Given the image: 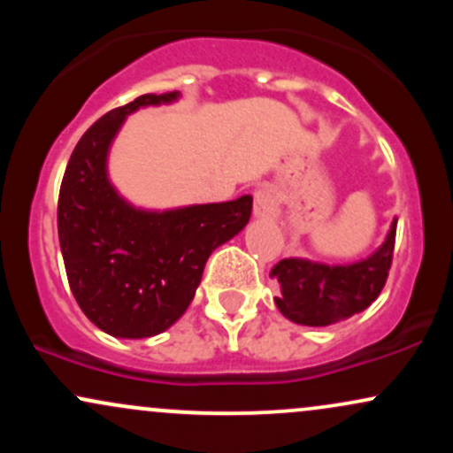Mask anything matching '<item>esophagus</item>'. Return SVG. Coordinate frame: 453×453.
I'll list each match as a JSON object with an SVG mask.
<instances>
[{"label":"esophagus","instance_id":"obj_1","mask_svg":"<svg viewBox=\"0 0 453 453\" xmlns=\"http://www.w3.org/2000/svg\"><path fill=\"white\" fill-rule=\"evenodd\" d=\"M253 212L259 219H277L279 217V202L270 189H256L253 194Z\"/></svg>","mask_w":453,"mask_h":453}]
</instances>
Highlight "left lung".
<instances>
[{"label": "left lung", "mask_w": 453, "mask_h": 453, "mask_svg": "<svg viewBox=\"0 0 453 453\" xmlns=\"http://www.w3.org/2000/svg\"><path fill=\"white\" fill-rule=\"evenodd\" d=\"M396 217L383 241L368 257L351 264H324L285 257L270 277L280 285L274 298L280 315L300 326H332L362 313L377 300L392 266Z\"/></svg>", "instance_id": "obj_1"}]
</instances>
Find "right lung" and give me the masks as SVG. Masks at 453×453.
<instances>
[{"instance_id":"add662e5","label":"right lung","mask_w":453,"mask_h":453,"mask_svg":"<svg viewBox=\"0 0 453 453\" xmlns=\"http://www.w3.org/2000/svg\"><path fill=\"white\" fill-rule=\"evenodd\" d=\"M180 93L140 96L82 134L59 191L57 230L78 306L114 339H149L180 319L206 259L244 230L253 197L142 209L119 194L108 155L132 112L179 102Z\"/></svg>"}]
</instances>
